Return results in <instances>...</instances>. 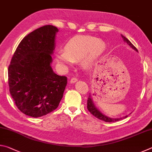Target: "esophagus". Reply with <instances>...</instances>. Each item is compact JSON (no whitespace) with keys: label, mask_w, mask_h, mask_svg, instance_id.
I'll use <instances>...</instances> for the list:
<instances>
[{"label":"esophagus","mask_w":152,"mask_h":152,"mask_svg":"<svg viewBox=\"0 0 152 152\" xmlns=\"http://www.w3.org/2000/svg\"><path fill=\"white\" fill-rule=\"evenodd\" d=\"M77 80H78V79L74 77V78H72L70 79V83H74V82H76Z\"/></svg>","instance_id":"34e87169"}]
</instances>
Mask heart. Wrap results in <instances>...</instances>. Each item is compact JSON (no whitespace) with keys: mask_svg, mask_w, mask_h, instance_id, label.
<instances>
[{"mask_svg":"<svg viewBox=\"0 0 152 152\" xmlns=\"http://www.w3.org/2000/svg\"><path fill=\"white\" fill-rule=\"evenodd\" d=\"M103 41L91 36H79L66 43L64 51L56 54V60L63 66H72L74 61H81L84 68L90 69L106 50Z\"/></svg>","mask_w":152,"mask_h":152,"instance_id":"1","label":"heart"}]
</instances>
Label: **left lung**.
I'll list each match as a JSON object with an SVG mask.
<instances>
[{
  "label": "left lung",
  "instance_id": "1",
  "mask_svg": "<svg viewBox=\"0 0 152 152\" xmlns=\"http://www.w3.org/2000/svg\"><path fill=\"white\" fill-rule=\"evenodd\" d=\"M121 37L123 39V40H124L125 42L127 43L131 48L133 49V50L137 51V48H136L135 46L132 44V43H131L129 40L127 39V38L124 37V36L122 35H121ZM87 109H88V110H89V112L91 113L92 115H93L95 117L98 118V119H100V120L104 121H105V122H109V123L110 122H115V121H119L120 119H123V118H119V119L110 118V117H107L106 115L102 114V113L100 112L99 110L96 109V107H95V105L93 103V101H92V97H91V94L89 95V96L88 98V100H87ZM128 116L127 115V116H125L123 118H126Z\"/></svg>",
  "mask_w": 152,
  "mask_h": 152
}]
</instances>
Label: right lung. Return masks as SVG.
<instances>
[{"instance_id":"add662e5","label":"right lung","mask_w":152,"mask_h":152,"mask_svg":"<svg viewBox=\"0 0 152 152\" xmlns=\"http://www.w3.org/2000/svg\"><path fill=\"white\" fill-rule=\"evenodd\" d=\"M57 27L45 25L22 39L8 69L11 96L20 111L39 117L58 107L67 84V77L53 72L51 64Z\"/></svg>"}]
</instances>
